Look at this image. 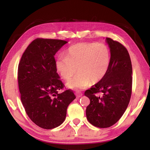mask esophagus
I'll return each instance as SVG.
<instances>
[{
    "mask_svg": "<svg viewBox=\"0 0 150 150\" xmlns=\"http://www.w3.org/2000/svg\"><path fill=\"white\" fill-rule=\"evenodd\" d=\"M82 95H83V94L81 93H76V96H77V97H78V98L81 97V96Z\"/></svg>",
    "mask_w": 150,
    "mask_h": 150,
    "instance_id": "obj_1",
    "label": "esophagus"
}]
</instances>
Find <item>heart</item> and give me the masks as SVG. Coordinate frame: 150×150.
I'll use <instances>...</instances> for the list:
<instances>
[{
  "label": "heart",
  "instance_id": "1",
  "mask_svg": "<svg viewBox=\"0 0 150 150\" xmlns=\"http://www.w3.org/2000/svg\"><path fill=\"white\" fill-rule=\"evenodd\" d=\"M110 64V52L107 45L96 42L78 43L69 47L65 57L56 62L58 72L65 80L68 87L83 89L91 83L95 84L105 77Z\"/></svg>",
  "mask_w": 150,
  "mask_h": 150
}]
</instances>
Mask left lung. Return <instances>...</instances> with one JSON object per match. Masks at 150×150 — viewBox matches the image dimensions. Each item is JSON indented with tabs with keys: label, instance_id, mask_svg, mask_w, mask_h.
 Listing matches in <instances>:
<instances>
[{
	"label": "left lung",
	"instance_id": "8db88e82",
	"mask_svg": "<svg viewBox=\"0 0 150 150\" xmlns=\"http://www.w3.org/2000/svg\"><path fill=\"white\" fill-rule=\"evenodd\" d=\"M110 64L102 80L85 92L90 99L86 109L88 121L98 128H108L120 120L130 102L132 67L128 50L120 42L106 38Z\"/></svg>",
	"mask_w": 150,
	"mask_h": 150
}]
</instances>
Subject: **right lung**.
Returning a JSON list of instances; mask_svg holds the SVG:
<instances>
[{
    "label": "right lung",
    "instance_id": "right-lung-1",
    "mask_svg": "<svg viewBox=\"0 0 150 150\" xmlns=\"http://www.w3.org/2000/svg\"><path fill=\"white\" fill-rule=\"evenodd\" d=\"M66 43L36 38L28 46L18 64V81L25 111L33 122L47 130L64 122L67 106L76 98L71 89L58 93L65 85L57 73L54 55Z\"/></svg>",
    "mask_w": 150,
    "mask_h": 150
}]
</instances>
